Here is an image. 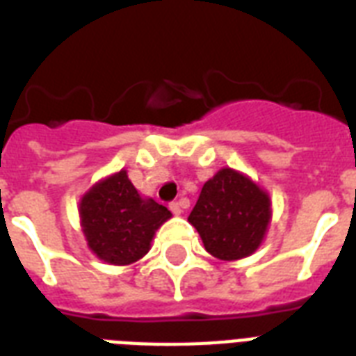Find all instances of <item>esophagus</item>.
<instances>
[{
	"label": "esophagus",
	"mask_w": 356,
	"mask_h": 356,
	"mask_svg": "<svg viewBox=\"0 0 356 356\" xmlns=\"http://www.w3.org/2000/svg\"><path fill=\"white\" fill-rule=\"evenodd\" d=\"M170 211H172L175 216H179V214H181V203H179V201H172V203H170Z\"/></svg>",
	"instance_id": "34e87169"
}]
</instances>
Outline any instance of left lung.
I'll return each instance as SVG.
<instances>
[{"label": "left lung", "instance_id": "obj_1", "mask_svg": "<svg viewBox=\"0 0 356 356\" xmlns=\"http://www.w3.org/2000/svg\"><path fill=\"white\" fill-rule=\"evenodd\" d=\"M271 218L270 197L251 179L223 168L201 188L188 222L216 259H243L259 248Z\"/></svg>", "mask_w": 356, "mask_h": 356}]
</instances>
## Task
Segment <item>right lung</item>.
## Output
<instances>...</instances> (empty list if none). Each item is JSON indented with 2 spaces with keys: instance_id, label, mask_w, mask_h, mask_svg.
Returning a JSON list of instances; mask_svg holds the SVG:
<instances>
[{
  "instance_id": "obj_1",
  "label": "right lung",
  "mask_w": 356,
  "mask_h": 356,
  "mask_svg": "<svg viewBox=\"0 0 356 356\" xmlns=\"http://www.w3.org/2000/svg\"><path fill=\"white\" fill-rule=\"evenodd\" d=\"M79 214L88 248L108 264L142 259L156 229L172 216L164 205L142 200L123 170L81 200Z\"/></svg>"
}]
</instances>
